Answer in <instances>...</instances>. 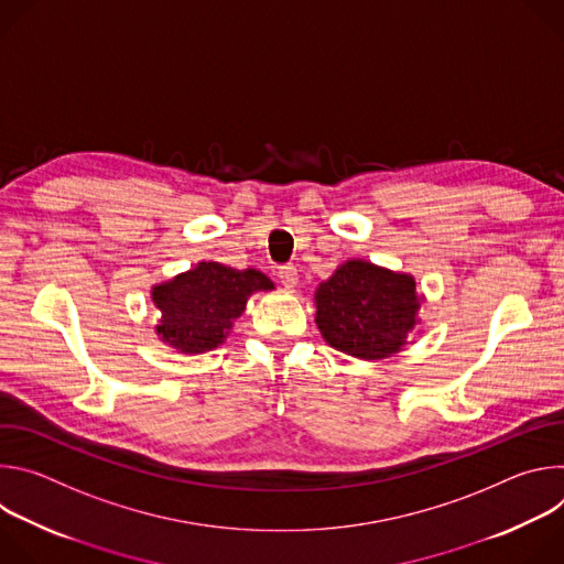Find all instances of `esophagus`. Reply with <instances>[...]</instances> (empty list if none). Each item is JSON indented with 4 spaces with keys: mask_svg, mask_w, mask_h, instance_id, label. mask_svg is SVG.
Segmentation results:
<instances>
[{
    "mask_svg": "<svg viewBox=\"0 0 564 564\" xmlns=\"http://www.w3.org/2000/svg\"><path fill=\"white\" fill-rule=\"evenodd\" d=\"M279 281H281L288 290H292V288L299 283V272H296V268H294L292 263L281 265V268H279Z\"/></svg>",
    "mask_w": 564,
    "mask_h": 564,
    "instance_id": "1",
    "label": "esophagus"
}]
</instances>
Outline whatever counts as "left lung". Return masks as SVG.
Returning a JSON list of instances; mask_svg holds the SVG:
<instances>
[{
    "label": "left lung",
    "instance_id": "left-lung-1",
    "mask_svg": "<svg viewBox=\"0 0 564 564\" xmlns=\"http://www.w3.org/2000/svg\"><path fill=\"white\" fill-rule=\"evenodd\" d=\"M316 326L324 339L359 359H383L404 346L420 307L415 281L366 261H348L318 285Z\"/></svg>",
    "mask_w": 564,
    "mask_h": 564
}]
</instances>
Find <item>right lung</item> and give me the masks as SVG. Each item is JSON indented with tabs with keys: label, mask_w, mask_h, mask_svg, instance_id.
<instances>
[{
	"label": "right lung",
	"mask_w": 564,
	"mask_h": 564,
	"mask_svg": "<svg viewBox=\"0 0 564 564\" xmlns=\"http://www.w3.org/2000/svg\"><path fill=\"white\" fill-rule=\"evenodd\" d=\"M272 288V281L259 270L198 263L174 281L153 288L151 299L163 312L155 333L189 355L212 350L223 344L234 318L243 314L248 296Z\"/></svg>",
	"instance_id": "right-lung-1"
}]
</instances>
